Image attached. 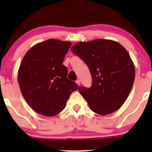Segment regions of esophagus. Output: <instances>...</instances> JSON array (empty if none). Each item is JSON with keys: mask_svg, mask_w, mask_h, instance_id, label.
<instances>
[{"mask_svg": "<svg viewBox=\"0 0 152 152\" xmlns=\"http://www.w3.org/2000/svg\"><path fill=\"white\" fill-rule=\"evenodd\" d=\"M76 84L78 85V86H80V80H77L76 81Z\"/></svg>", "mask_w": 152, "mask_h": 152, "instance_id": "1", "label": "esophagus"}]
</instances>
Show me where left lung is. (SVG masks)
Wrapping results in <instances>:
<instances>
[{
	"label": "left lung",
	"instance_id": "8db88e82",
	"mask_svg": "<svg viewBox=\"0 0 152 152\" xmlns=\"http://www.w3.org/2000/svg\"><path fill=\"white\" fill-rule=\"evenodd\" d=\"M71 50L90 70L92 86L78 88L90 109L102 115L119 109L127 99L135 79L134 64L126 50L117 41L97 39L78 42Z\"/></svg>",
	"mask_w": 152,
	"mask_h": 152
}]
</instances>
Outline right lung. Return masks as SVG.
Segmentation results:
<instances>
[{
	"mask_svg": "<svg viewBox=\"0 0 152 152\" xmlns=\"http://www.w3.org/2000/svg\"><path fill=\"white\" fill-rule=\"evenodd\" d=\"M70 46L69 41L50 39L34 45L23 58L18 84L27 103L39 114H59L70 94L78 88L67 78V68L62 64Z\"/></svg>",
	"mask_w": 152,
	"mask_h": 152,
	"instance_id": "add662e5",
	"label": "right lung"
}]
</instances>
